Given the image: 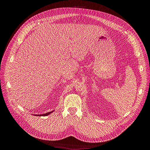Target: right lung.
<instances>
[{"label":"right lung","mask_w":150,"mask_h":150,"mask_svg":"<svg viewBox=\"0 0 150 150\" xmlns=\"http://www.w3.org/2000/svg\"><path fill=\"white\" fill-rule=\"evenodd\" d=\"M53 111H51V112H47V113H45V114H40V115H37V116H47V115H49L50 114H51V113H52Z\"/></svg>","instance_id":"obj_1"}]
</instances>
